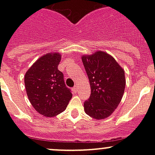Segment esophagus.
<instances>
[{"mask_svg": "<svg viewBox=\"0 0 155 155\" xmlns=\"http://www.w3.org/2000/svg\"><path fill=\"white\" fill-rule=\"evenodd\" d=\"M72 90H73V91L74 92V93H77V92H78V86H77V85H75V86L73 87V89H72Z\"/></svg>", "mask_w": 155, "mask_h": 155, "instance_id": "esophagus-1", "label": "esophagus"}]
</instances>
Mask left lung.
<instances>
[{"instance_id":"left-lung-1","label":"left lung","mask_w":155,"mask_h":155,"mask_svg":"<svg viewBox=\"0 0 155 155\" xmlns=\"http://www.w3.org/2000/svg\"><path fill=\"white\" fill-rule=\"evenodd\" d=\"M91 85V96L84 103L87 115L95 119L111 115L122 99L125 76L122 68L112 56L102 51L82 55Z\"/></svg>"}]
</instances>
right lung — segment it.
Masks as SVG:
<instances>
[{"label": "right lung", "mask_w": 155, "mask_h": 155, "mask_svg": "<svg viewBox=\"0 0 155 155\" xmlns=\"http://www.w3.org/2000/svg\"><path fill=\"white\" fill-rule=\"evenodd\" d=\"M61 59L58 52L40 57L25 76L26 92L32 107L46 117H54L66 109L72 98L64 74L58 69Z\"/></svg>", "instance_id": "obj_1"}]
</instances>
